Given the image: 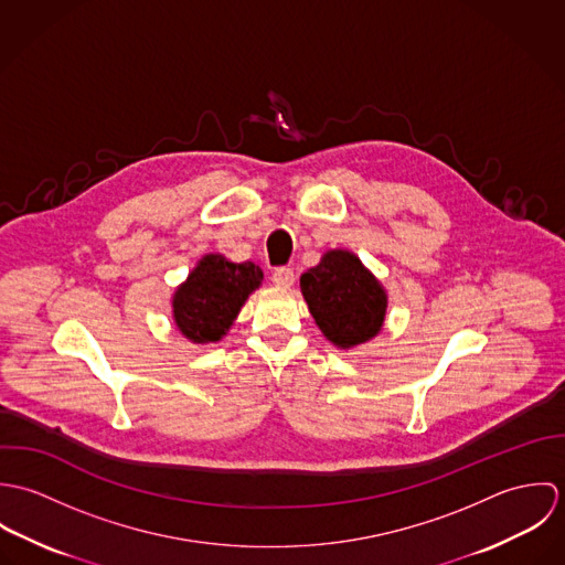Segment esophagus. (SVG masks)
<instances>
[{"label":"esophagus","mask_w":565,"mask_h":565,"mask_svg":"<svg viewBox=\"0 0 565 565\" xmlns=\"http://www.w3.org/2000/svg\"><path fill=\"white\" fill-rule=\"evenodd\" d=\"M271 280H274L276 287H285L287 289V287H291L296 282V274H294L291 267H278V269H274Z\"/></svg>","instance_id":"obj_1"}]
</instances>
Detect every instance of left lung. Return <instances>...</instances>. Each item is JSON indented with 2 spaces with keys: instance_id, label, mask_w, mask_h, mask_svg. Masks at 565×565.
Returning a JSON list of instances; mask_svg holds the SVG:
<instances>
[{
  "instance_id": "8db88e82",
  "label": "left lung",
  "mask_w": 565,
  "mask_h": 565,
  "mask_svg": "<svg viewBox=\"0 0 565 565\" xmlns=\"http://www.w3.org/2000/svg\"><path fill=\"white\" fill-rule=\"evenodd\" d=\"M300 291L323 337L350 350L374 339L387 316V291L350 249H328L300 276Z\"/></svg>"
}]
</instances>
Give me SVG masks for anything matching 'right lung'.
<instances>
[{"label": "right lung", "mask_w": 565, "mask_h": 565, "mask_svg": "<svg viewBox=\"0 0 565 565\" xmlns=\"http://www.w3.org/2000/svg\"><path fill=\"white\" fill-rule=\"evenodd\" d=\"M260 282L263 269L252 260L204 254L171 296L173 323L191 343L222 341Z\"/></svg>", "instance_id": "obj_1"}]
</instances>
